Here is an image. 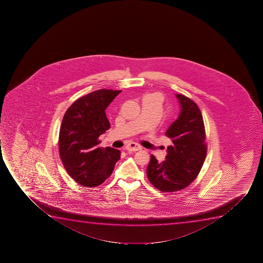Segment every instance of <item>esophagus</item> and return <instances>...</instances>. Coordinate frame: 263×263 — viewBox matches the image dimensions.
<instances>
[{"label": "esophagus", "mask_w": 263, "mask_h": 263, "mask_svg": "<svg viewBox=\"0 0 263 263\" xmlns=\"http://www.w3.org/2000/svg\"><path fill=\"white\" fill-rule=\"evenodd\" d=\"M126 148H127V151H129V152H137V151L142 149V147L136 142H130L129 144H127Z\"/></svg>", "instance_id": "esophagus-1"}]
</instances>
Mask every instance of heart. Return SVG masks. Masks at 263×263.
<instances>
[{"label":"heart","mask_w":263,"mask_h":263,"mask_svg":"<svg viewBox=\"0 0 263 263\" xmlns=\"http://www.w3.org/2000/svg\"><path fill=\"white\" fill-rule=\"evenodd\" d=\"M148 98H151V99H153L156 100V101H158L159 104L161 105V103L163 101V97L159 93H152V94H148Z\"/></svg>","instance_id":"obj_1"}]
</instances>
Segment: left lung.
Instances as JSON below:
<instances>
[{
    "label": "left lung",
    "instance_id": "8db88e82",
    "mask_svg": "<svg viewBox=\"0 0 263 263\" xmlns=\"http://www.w3.org/2000/svg\"><path fill=\"white\" fill-rule=\"evenodd\" d=\"M181 105L179 118L165 132L173 144L168 146L165 161L158 162L151 156L147 177L163 193L179 191L189 186L198 176L207 155L203 118L197 104L178 94Z\"/></svg>",
    "mask_w": 263,
    "mask_h": 263
}]
</instances>
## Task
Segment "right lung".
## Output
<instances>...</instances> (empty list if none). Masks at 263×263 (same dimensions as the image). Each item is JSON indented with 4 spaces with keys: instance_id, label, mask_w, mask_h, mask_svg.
<instances>
[{
    "instance_id": "right-lung-1",
    "label": "right lung",
    "mask_w": 263,
    "mask_h": 263,
    "mask_svg": "<svg viewBox=\"0 0 263 263\" xmlns=\"http://www.w3.org/2000/svg\"><path fill=\"white\" fill-rule=\"evenodd\" d=\"M121 90H95L72 104L60 128L59 153L63 166L76 182L94 187L111 176L121 152L99 147V136L110 128L105 109Z\"/></svg>"
}]
</instances>
